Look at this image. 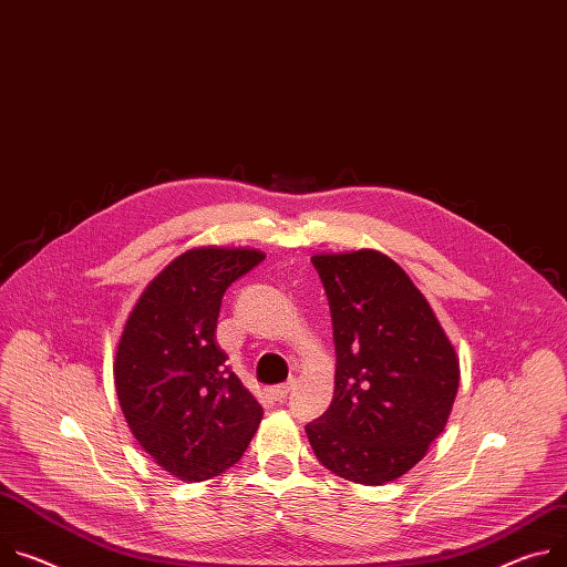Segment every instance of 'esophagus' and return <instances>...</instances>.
<instances>
[{
  "label": "esophagus",
  "instance_id": "esophagus-1",
  "mask_svg": "<svg viewBox=\"0 0 567 567\" xmlns=\"http://www.w3.org/2000/svg\"><path fill=\"white\" fill-rule=\"evenodd\" d=\"M291 389H293V380H289V382H285V384H276V386H271L269 391H271V395H274L276 400H285Z\"/></svg>",
  "mask_w": 567,
  "mask_h": 567
}]
</instances>
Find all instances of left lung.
<instances>
[{"instance_id":"8db88e82","label":"left lung","mask_w":567,"mask_h":567,"mask_svg":"<svg viewBox=\"0 0 567 567\" xmlns=\"http://www.w3.org/2000/svg\"><path fill=\"white\" fill-rule=\"evenodd\" d=\"M337 352L334 395L305 427L328 471L367 486L402 477L445 430L458 357L427 298L389 255L319 252Z\"/></svg>"}]
</instances>
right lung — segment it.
<instances>
[{
    "instance_id": "add662e5",
    "label": "right lung",
    "mask_w": 567,
    "mask_h": 567,
    "mask_svg": "<svg viewBox=\"0 0 567 567\" xmlns=\"http://www.w3.org/2000/svg\"><path fill=\"white\" fill-rule=\"evenodd\" d=\"M262 260L255 248L185 250L146 285L120 337L113 371L124 419L144 452L183 482L228 471L262 421L215 337L226 289Z\"/></svg>"
}]
</instances>
